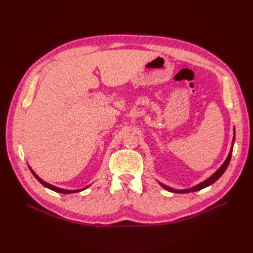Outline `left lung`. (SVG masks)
<instances>
[{
	"instance_id": "obj_1",
	"label": "left lung",
	"mask_w": 253,
	"mask_h": 253,
	"mask_svg": "<svg viewBox=\"0 0 253 253\" xmlns=\"http://www.w3.org/2000/svg\"><path fill=\"white\" fill-rule=\"evenodd\" d=\"M232 152H233V149L230 151V154H229V156H228V158H227V160L224 161V163L221 165V167L215 172V173L212 175V176H210L208 179H206L205 181H203V182H201L200 184H198V185H196V187H194V188H192V189H189V190H181V191H176V190H172V189H170V188H168V187H166V185H164V184H162L161 183V185L162 187L164 188V189H166L167 191H170V192H174V193H191V192H196V191H200V190H202V189H204V188H206V187H208V185H210V184H212L213 182H215L222 174H223V172L225 171V169L228 168V166H229V164H230V161H231V157H232Z\"/></svg>"
}]
</instances>
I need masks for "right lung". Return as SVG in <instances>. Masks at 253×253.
<instances>
[{
    "label": "right lung",
    "mask_w": 253,
    "mask_h": 253,
    "mask_svg": "<svg viewBox=\"0 0 253 253\" xmlns=\"http://www.w3.org/2000/svg\"><path fill=\"white\" fill-rule=\"evenodd\" d=\"M30 169H31V171H32V173L34 174V176L41 182L44 187H46V188H48V189H50V190H52V191H54V192H57V193H61V194H72V193H77V192H81L82 190H76V191H69V190H63V189H59V188H56V187H54V185H52V184H49V183H47V182H45V181H43L41 178H40L35 172L33 171V169L30 167ZM86 189V188H85ZM85 189H83V190H85Z\"/></svg>",
    "instance_id": "1"
}]
</instances>
